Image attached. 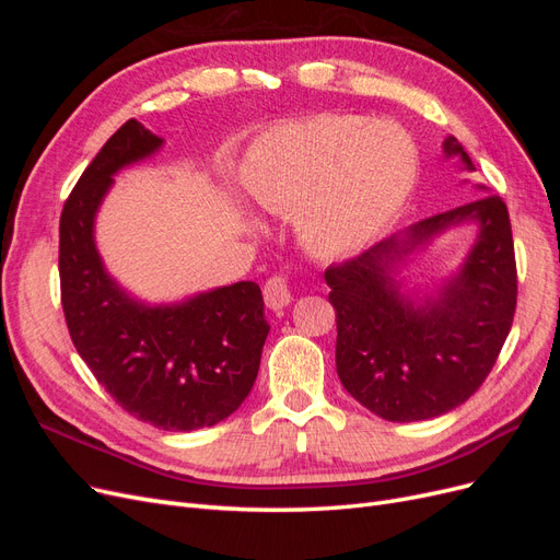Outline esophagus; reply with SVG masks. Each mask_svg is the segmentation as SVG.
Wrapping results in <instances>:
<instances>
[{
    "instance_id": "1",
    "label": "esophagus",
    "mask_w": 560,
    "mask_h": 560,
    "mask_svg": "<svg viewBox=\"0 0 560 560\" xmlns=\"http://www.w3.org/2000/svg\"><path fill=\"white\" fill-rule=\"evenodd\" d=\"M264 301L270 311H282L284 306H290L292 301V287L282 276L268 278L264 284Z\"/></svg>"
}]
</instances>
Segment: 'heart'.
<instances>
[{"label":"heart","instance_id":"obj_1","mask_svg":"<svg viewBox=\"0 0 560 560\" xmlns=\"http://www.w3.org/2000/svg\"><path fill=\"white\" fill-rule=\"evenodd\" d=\"M241 179L264 210L299 208L313 252L341 257L401 210L418 179V149L393 121L317 114L268 128L247 149Z\"/></svg>","mask_w":560,"mask_h":560}]
</instances>
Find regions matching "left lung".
<instances>
[{
  "instance_id": "obj_1",
  "label": "left lung",
  "mask_w": 560,
  "mask_h": 560,
  "mask_svg": "<svg viewBox=\"0 0 560 560\" xmlns=\"http://www.w3.org/2000/svg\"><path fill=\"white\" fill-rule=\"evenodd\" d=\"M444 151L474 171L455 138ZM463 221L480 224L478 243L462 273L418 307L392 278L396 264ZM325 280L336 311V371L348 393L393 422L444 416L483 385L512 329L518 287L510 212L500 196H481L329 266Z\"/></svg>"
}]
</instances>
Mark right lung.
<instances>
[{
  "instance_id": "1",
  "label": "right lung",
  "mask_w": 560,
  "mask_h": 560,
  "mask_svg": "<svg viewBox=\"0 0 560 560\" xmlns=\"http://www.w3.org/2000/svg\"><path fill=\"white\" fill-rule=\"evenodd\" d=\"M161 144L130 118L79 177L60 214V301L77 352L112 399L159 430L191 432L245 401L270 327L257 282L147 306L107 276L93 241L95 212L112 177Z\"/></svg>"
}]
</instances>
